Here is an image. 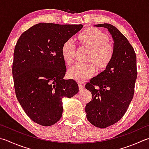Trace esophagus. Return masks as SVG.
<instances>
[{"label":"esophagus","instance_id":"1","mask_svg":"<svg viewBox=\"0 0 149 149\" xmlns=\"http://www.w3.org/2000/svg\"><path fill=\"white\" fill-rule=\"evenodd\" d=\"M78 84H79V90H82V89L83 88V87H84L83 83H81V82H79V83Z\"/></svg>","mask_w":149,"mask_h":149}]
</instances>
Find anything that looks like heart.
I'll use <instances>...</instances> for the list:
<instances>
[{
	"mask_svg": "<svg viewBox=\"0 0 149 149\" xmlns=\"http://www.w3.org/2000/svg\"><path fill=\"white\" fill-rule=\"evenodd\" d=\"M79 41L92 48L88 61H92L99 68H104L113 59V48L109 42L106 33L97 28H92L84 30L79 35ZM76 44L73 39H68L61 46V54L66 63L70 65L75 59ZM95 68L92 63L77 62L68 70L69 76L83 81L95 74Z\"/></svg>",
	"mask_w": 149,
	"mask_h": 149,
	"instance_id": "heart-1",
	"label": "heart"
}]
</instances>
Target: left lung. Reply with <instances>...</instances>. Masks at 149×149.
Segmentation results:
<instances>
[{
    "label": "left lung",
    "instance_id": "8db88e82",
    "mask_svg": "<svg viewBox=\"0 0 149 149\" xmlns=\"http://www.w3.org/2000/svg\"><path fill=\"white\" fill-rule=\"evenodd\" d=\"M95 26L107 28L112 35L113 56L106 69L85 84L92 94L85 112L89 122L104 129L123 118L134 97L136 55L129 40L115 26L107 23Z\"/></svg>",
    "mask_w": 149,
    "mask_h": 149
}]
</instances>
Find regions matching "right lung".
Masks as SVG:
<instances>
[{"mask_svg":"<svg viewBox=\"0 0 149 149\" xmlns=\"http://www.w3.org/2000/svg\"><path fill=\"white\" fill-rule=\"evenodd\" d=\"M82 24L39 23L17 42L12 74L16 97L32 121L47 127L62 117V100L79 92L76 81L64 79L66 71L61 46Z\"/></svg>","mask_w":149,"mask_h":149,"instance_id":"1","label":"right lung"}]
</instances>
